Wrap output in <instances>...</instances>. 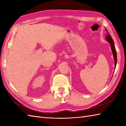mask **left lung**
Masks as SVG:
<instances>
[{"label":"left lung","mask_w":126,"mask_h":126,"mask_svg":"<svg viewBox=\"0 0 126 126\" xmlns=\"http://www.w3.org/2000/svg\"><path fill=\"white\" fill-rule=\"evenodd\" d=\"M106 30L107 32V36H106V39L110 44L111 51H112V52H113V57H114V59L115 61V68L116 65V63H117V55H116V49H115V45H114V41H113V39H112L111 37L110 36V34H109L108 31H107V30L106 29Z\"/></svg>","instance_id":"obj_1"}]
</instances>
